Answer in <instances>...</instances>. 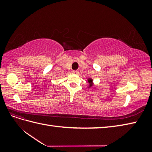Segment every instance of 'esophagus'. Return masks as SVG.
<instances>
[{"instance_id": "34e87169", "label": "esophagus", "mask_w": 152, "mask_h": 152, "mask_svg": "<svg viewBox=\"0 0 152 152\" xmlns=\"http://www.w3.org/2000/svg\"><path fill=\"white\" fill-rule=\"evenodd\" d=\"M78 70H74V71H72V73L74 74H78Z\"/></svg>"}]
</instances>
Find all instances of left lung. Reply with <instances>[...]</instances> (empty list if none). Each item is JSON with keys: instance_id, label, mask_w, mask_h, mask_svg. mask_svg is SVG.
Here are the masks:
<instances>
[{"instance_id": "1", "label": "left lung", "mask_w": 152, "mask_h": 152, "mask_svg": "<svg viewBox=\"0 0 152 152\" xmlns=\"http://www.w3.org/2000/svg\"><path fill=\"white\" fill-rule=\"evenodd\" d=\"M88 82H89V83L88 88H91V87L93 86V80H92L91 78H89V79H88Z\"/></svg>"}]
</instances>
